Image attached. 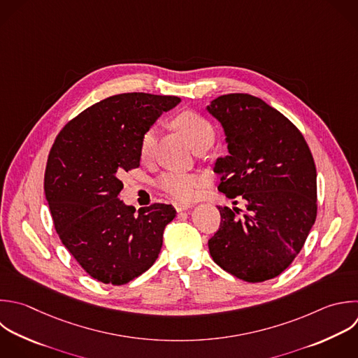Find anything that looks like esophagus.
Listing matches in <instances>:
<instances>
[{"label": "esophagus", "instance_id": "1", "mask_svg": "<svg viewBox=\"0 0 358 358\" xmlns=\"http://www.w3.org/2000/svg\"><path fill=\"white\" fill-rule=\"evenodd\" d=\"M173 206H175V210H176L178 213H179V211H185V210H187V208L192 207L190 204H187V203H180V201H175Z\"/></svg>", "mask_w": 358, "mask_h": 358}]
</instances>
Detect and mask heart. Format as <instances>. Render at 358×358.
<instances>
[{"label":"heart","instance_id":"b5f03b06","mask_svg":"<svg viewBox=\"0 0 358 358\" xmlns=\"http://www.w3.org/2000/svg\"><path fill=\"white\" fill-rule=\"evenodd\" d=\"M175 127L185 136L189 144L193 147L199 140L213 136L214 130L211 124L194 112H183L178 115L173 120ZM157 147V129L148 127L140 140V158L148 161L154 157ZM203 185V178L197 173H183V172H168L161 176L158 186L161 190L168 193L176 200H193L199 196L200 187Z\"/></svg>","mask_w":358,"mask_h":358}]
</instances>
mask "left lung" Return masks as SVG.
Listing matches in <instances>:
<instances>
[{"label": "left lung", "instance_id": "obj_1", "mask_svg": "<svg viewBox=\"0 0 358 358\" xmlns=\"http://www.w3.org/2000/svg\"><path fill=\"white\" fill-rule=\"evenodd\" d=\"M206 110L222 126L228 155L215 161L218 190L246 211L218 207L208 241L213 260L229 274L262 282L281 274L302 249L316 218V168L299 130L248 94H228ZM236 204V200L234 201Z\"/></svg>", "mask_w": 358, "mask_h": 358}]
</instances>
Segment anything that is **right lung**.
<instances>
[{"mask_svg": "<svg viewBox=\"0 0 358 358\" xmlns=\"http://www.w3.org/2000/svg\"><path fill=\"white\" fill-rule=\"evenodd\" d=\"M176 96L131 92L109 96L80 113L57 136L48 159L45 193L55 228L81 267L122 285L157 260L175 215L155 203L134 214L120 200L122 176L140 166V140Z\"/></svg>", "mask_w": 358, "mask_h": 358, "instance_id": "obj_1", "label": "right lung"}]
</instances>
